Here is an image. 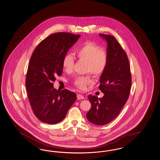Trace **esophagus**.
<instances>
[{
  "mask_svg": "<svg viewBox=\"0 0 160 160\" xmlns=\"http://www.w3.org/2000/svg\"><path fill=\"white\" fill-rule=\"evenodd\" d=\"M77 98H78V99H82L84 98V96L80 94H77Z\"/></svg>",
  "mask_w": 160,
  "mask_h": 160,
  "instance_id": "34e87169",
  "label": "esophagus"
}]
</instances>
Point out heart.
Instances as JSON below:
<instances>
[{
	"label": "heart",
	"mask_w": 160,
	"mask_h": 160,
	"mask_svg": "<svg viewBox=\"0 0 160 160\" xmlns=\"http://www.w3.org/2000/svg\"><path fill=\"white\" fill-rule=\"evenodd\" d=\"M78 59L86 62V72L98 77L104 72L107 64V55L99 46L92 42H87L76 52ZM73 56L71 54L66 55L62 60L63 69L66 72H70L73 67ZM74 84L79 89L84 90L87 85L92 84L90 75L78 76L73 80Z\"/></svg>",
	"instance_id": "heart-1"
}]
</instances>
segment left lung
<instances>
[{
	"mask_svg": "<svg viewBox=\"0 0 160 160\" xmlns=\"http://www.w3.org/2000/svg\"><path fill=\"white\" fill-rule=\"evenodd\" d=\"M107 42V64L99 79L102 98L88 95L91 104L86 114L90 122L104 125L112 121L129 98L132 86L129 63L126 52L112 35L99 34Z\"/></svg>",
	"mask_w": 160,
	"mask_h": 160,
	"instance_id": "1",
	"label": "left lung"
}]
</instances>
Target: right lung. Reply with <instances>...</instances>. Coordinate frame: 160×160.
<instances>
[{
	"label": "right lung",
	"instance_id": "add662e5",
	"mask_svg": "<svg viewBox=\"0 0 160 160\" xmlns=\"http://www.w3.org/2000/svg\"><path fill=\"white\" fill-rule=\"evenodd\" d=\"M80 37L68 32L50 35L38 44L31 57L26 88L35 115L44 123L56 124L63 121L77 99L74 92L55 89L53 82L56 76L62 74V60Z\"/></svg>",
	"mask_w": 160,
	"mask_h": 160
}]
</instances>
